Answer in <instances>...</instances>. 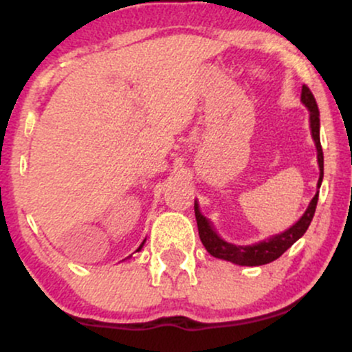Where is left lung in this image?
I'll return each mask as SVG.
<instances>
[{
    "mask_svg": "<svg viewBox=\"0 0 352 352\" xmlns=\"http://www.w3.org/2000/svg\"><path fill=\"white\" fill-rule=\"evenodd\" d=\"M301 102L308 107L309 111V127H311V135H313L314 144H316L318 151V165H319V180L318 187H321L322 175H324V157H322V148H321V140H319V111L316 99H314L313 92L309 91L308 86H302L301 89ZM318 197L319 193L313 197V200L309 201L308 208L302 213V217L292 228H288L286 232L273 235L268 240L260 241V243L254 245H233L225 241L223 238L218 236L215 228L212 227L210 220L207 217H204L200 213L199 204L195 201V218H197V227H199V235L201 243H204L207 252L212 256L220 258V260L232 261L235 265L241 266H260L272 263V261L280 258L286 250L292 246L294 241H298L305 235L306 230H308L311 220H313L314 212H316L318 205Z\"/></svg>",
    "mask_w": 352,
    "mask_h": 352,
    "instance_id": "obj_1",
    "label": "left lung"
}]
</instances>
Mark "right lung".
I'll list each match as a JSON object with an SVG mask.
<instances>
[{
	"label": "right lung",
	"instance_id": "add662e5",
	"mask_svg": "<svg viewBox=\"0 0 352 352\" xmlns=\"http://www.w3.org/2000/svg\"><path fill=\"white\" fill-rule=\"evenodd\" d=\"M142 246H144V243H142V245H140V246H139V248H137V252H140V248H142Z\"/></svg>",
	"mask_w": 352,
	"mask_h": 352
}]
</instances>
